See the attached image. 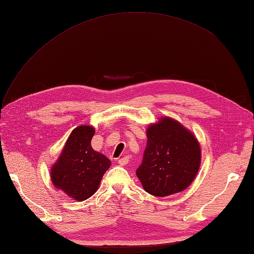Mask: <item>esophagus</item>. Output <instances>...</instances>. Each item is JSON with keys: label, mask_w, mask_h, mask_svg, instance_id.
Wrapping results in <instances>:
<instances>
[{"label": "esophagus", "mask_w": 254, "mask_h": 254, "mask_svg": "<svg viewBox=\"0 0 254 254\" xmlns=\"http://www.w3.org/2000/svg\"><path fill=\"white\" fill-rule=\"evenodd\" d=\"M128 160H130V159H128L127 156H126V157H122V158L119 159V160H118V163L120 164L121 166H126V165L128 163Z\"/></svg>", "instance_id": "esophagus-1"}]
</instances>
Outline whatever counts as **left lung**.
<instances>
[{
    "label": "left lung",
    "instance_id": "8db88e82",
    "mask_svg": "<svg viewBox=\"0 0 254 254\" xmlns=\"http://www.w3.org/2000/svg\"><path fill=\"white\" fill-rule=\"evenodd\" d=\"M147 143L136 176L155 196L181 192L191 185L201 164L195 136L174 119L163 118L147 128Z\"/></svg>",
    "mask_w": 254,
    "mask_h": 254
}]
</instances>
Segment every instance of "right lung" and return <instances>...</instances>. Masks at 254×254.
Masks as SVG:
<instances>
[{"instance_id":"add662e5","label":"right lung","mask_w":254,"mask_h":254,"mask_svg":"<svg viewBox=\"0 0 254 254\" xmlns=\"http://www.w3.org/2000/svg\"><path fill=\"white\" fill-rule=\"evenodd\" d=\"M94 134L93 127L74 128L51 170L53 185L76 201H84L93 195L111 165L105 155L91 147Z\"/></svg>"}]
</instances>
